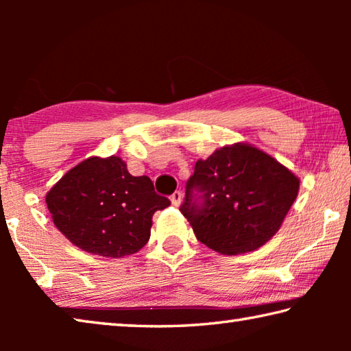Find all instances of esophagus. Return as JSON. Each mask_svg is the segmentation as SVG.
I'll use <instances>...</instances> for the list:
<instances>
[{
	"label": "esophagus",
	"mask_w": 351,
	"mask_h": 351,
	"mask_svg": "<svg viewBox=\"0 0 351 351\" xmlns=\"http://www.w3.org/2000/svg\"><path fill=\"white\" fill-rule=\"evenodd\" d=\"M170 199H171V204H173V206H180L181 199H182V193L180 192V190H176V192H173V195L170 197Z\"/></svg>",
	"instance_id": "obj_1"
}]
</instances>
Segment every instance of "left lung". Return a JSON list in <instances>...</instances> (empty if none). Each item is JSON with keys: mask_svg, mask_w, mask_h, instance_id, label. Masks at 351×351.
Wrapping results in <instances>:
<instances>
[{"mask_svg": "<svg viewBox=\"0 0 351 351\" xmlns=\"http://www.w3.org/2000/svg\"><path fill=\"white\" fill-rule=\"evenodd\" d=\"M299 182L268 153L239 142L198 159L180 210L207 247L223 255L251 252L280 229Z\"/></svg>", "mask_w": 351, "mask_h": 351, "instance_id": "left-lung-1", "label": "left lung"}]
</instances>
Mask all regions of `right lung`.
<instances>
[{
  "instance_id": "right-lung-1",
  "label": "right lung",
  "mask_w": 351,
  "mask_h": 351,
  "mask_svg": "<svg viewBox=\"0 0 351 351\" xmlns=\"http://www.w3.org/2000/svg\"><path fill=\"white\" fill-rule=\"evenodd\" d=\"M56 228L83 251L125 257L150 239L152 218L170 201L154 192L148 176L128 173L119 156L88 158L46 193Z\"/></svg>"
}]
</instances>
